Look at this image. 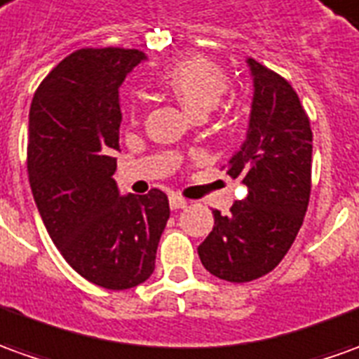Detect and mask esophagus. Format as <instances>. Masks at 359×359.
<instances>
[{
    "label": "esophagus",
    "instance_id": "obj_1",
    "mask_svg": "<svg viewBox=\"0 0 359 359\" xmlns=\"http://www.w3.org/2000/svg\"><path fill=\"white\" fill-rule=\"evenodd\" d=\"M170 207L172 209H185L187 207V199L180 197V195H170Z\"/></svg>",
    "mask_w": 359,
    "mask_h": 359
}]
</instances>
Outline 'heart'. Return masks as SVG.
<instances>
[{"label": "heart", "mask_w": 359, "mask_h": 359, "mask_svg": "<svg viewBox=\"0 0 359 359\" xmlns=\"http://www.w3.org/2000/svg\"><path fill=\"white\" fill-rule=\"evenodd\" d=\"M156 88L180 101L197 117H205L221 103L229 90L226 74L203 56H191L165 68L156 81ZM130 121L138 118V109L133 103L128 109Z\"/></svg>", "instance_id": "obj_1"}]
</instances>
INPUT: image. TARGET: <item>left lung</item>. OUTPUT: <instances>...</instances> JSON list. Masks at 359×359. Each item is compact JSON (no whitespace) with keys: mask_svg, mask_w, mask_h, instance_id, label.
<instances>
[{"mask_svg":"<svg viewBox=\"0 0 359 359\" xmlns=\"http://www.w3.org/2000/svg\"><path fill=\"white\" fill-rule=\"evenodd\" d=\"M254 76L248 135L226 174L248 187L231 215L212 211L215 226L199 258L215 278L246 283L269 273L291 248L311 197L313 130L297 91L285 78L248 60Z\"/></svg>","mask_w":359,"mask_h":359,"instance_id":"8db88e82","label":"left lung"}]
</instances>
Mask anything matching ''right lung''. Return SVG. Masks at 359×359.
Wrapping results in <instances>:
<instances>
[{
	"instance_id": "1",
	"label": "right lung",
	"mask_w": 359,
	"mask_h": 359,
	"mask_svg": "<svg viewBox=\"0 0 359 359\" xmlns=\"http://www.w3.org/2000/svg\"><path fill=\"white\" fill-rule=\"evenodd\" d=\"M144 52L80 48L52 68L29 113L27 172L52 242L100 287L130 289L154 271L168 195H118V86Z\"/></svg>"
}]
</instances>
